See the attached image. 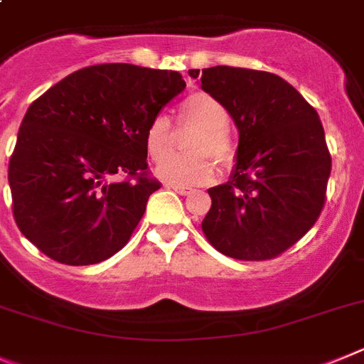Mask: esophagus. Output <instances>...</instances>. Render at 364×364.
I'll return each instance as SVG.
<instances>
[{
    "label": "esophagus",
    "instance_id": "obj_1",
    "mask_svg": "<svg viewBox=\"0 0 364 364\" xmlns=\"http://www.w3.org/2000/svg\"><path fill=\"white\" fill-rule=\"evenodd\" d=\"M168 188H172L173 192H178V194H181V196H191L192 192V188H188V186H178V185H168Z\"/></svg>",
    "mask_w": 364,
    "mask_h": 364
}]
</instances>
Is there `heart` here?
Here are the masks:
<instances>
[{
	"label": "heart",
	"instance_id": "b5f03b06",
	"mask_svg": "<svg viewBox=\"0 0 364 364\" xmlns=\"http://www.w3.org/2000/svg\"><path fill=\"white\" fill-rule=\"evenodd\" d=\"M181 122L200 128L191 150L194 156H172L157 166V178L168 185L196 186L213 181L214 164L208 153L218 164L229 166L236 157L235 141L230 137L229 109L213 95L198 91L186 97L179 109ZM148 156L159 163L172 150V124L164 115L154 117L144 134Z\"/></svg>",
	"mask_w": 364,
	"mask_h": 364
}]
</instances>
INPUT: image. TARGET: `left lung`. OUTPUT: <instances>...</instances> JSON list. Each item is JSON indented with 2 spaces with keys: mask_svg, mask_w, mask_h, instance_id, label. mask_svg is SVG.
I'll return each instance as SVG.
<instances>
[{
  "mask_svg": "<svg viewBox=\"0 0 364 364\" xmlns=\"http://www.w3.org/2000/svg\"><path fill=\"white\" fill-rule=\"evenodd\" d=\"M188 75L225 104L240 134L230 179L208 188L205 236L236 260L282 255L326 201L331 157L315 107L273 73L216 65Z\"/></svg>",
  "mask_w": 364,
  "mask_h": 364,
  "instance_id": "1",
  "label": "left lung"
}]
</instances>
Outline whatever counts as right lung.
Segmentation results:
<instances>
[{
	"label": "right lung",
	"instance_id": "obj_1",
	"mask_svg": "<svg viewBox=\"0 0 364 364\" xmlns=\"http://www.w3.org/2000/svg\"><path fill=\"white\" fill-rule=\"evenodd\" d=\"M185 86L178 71L100 64L34 100L9 163L21 235L65 265L121 251L161 186L148 178L146 128Z\"/></svg>",
	"mask_w": 364,
	"mask_h": 364
}]
</instances>
